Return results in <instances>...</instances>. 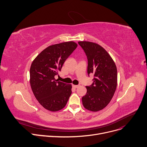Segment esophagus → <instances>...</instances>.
Instances as JSON below:
<instances>
[{"mask_svg": "<svg viewBox=\"0 0 147 147\" xmlns=\"http://www.w3.org/2000/svg\"><path fill=\"white\" fill-rule=\"evenodd\" d=\"M72 86L74 88H77L78 87H79V86H78V85H74V84H72Z\"/></svg>", "mask_w": 147, "mask_h": 147, "instance_id": "34e87169", "label": "esophagus"}]
</instances>
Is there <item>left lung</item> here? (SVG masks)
<instances>
[{
    "label": "left lung",
    "mask_w": 147,
    "mask_h": 147,
    "mask_svg": "<svg viewBox=\"0 0 147 147\" xmlns=\"http://www.w3.org/2000/svg\"><path fill=\"white\" fill-rule=\"evenodd\" d=\"M87 58L88 74H94L93 83L86 86L87 93L82 97L83 106L87 110L97 112L109 103L117 86V68L111 55L94 42L79 41Z\"/></svg>",
    "instance_id": "1"
}]
</instances>
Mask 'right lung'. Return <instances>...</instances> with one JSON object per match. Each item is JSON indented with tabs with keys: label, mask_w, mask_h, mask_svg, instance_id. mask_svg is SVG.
Wrapping results in <instances>:
<instances>
[{
	"label": "right lung",
	"mask_w": 147,
	"mask_h": 147,
	"mask_svg": "<svg viewBox=\"0 0 147 147\" xmlns=\"http://www.w3.org/2000/svg\"><path fill=\"white\" fill-rule=\"evenodd\" d=\"M77 47L73 41L50 45L39 54L31 64V89L36 100L47 110L60 111L69 99L71 84L58 82L54 77Z\"/></svg>",
	"instance_id": "obj_1"
}]
</instances>
